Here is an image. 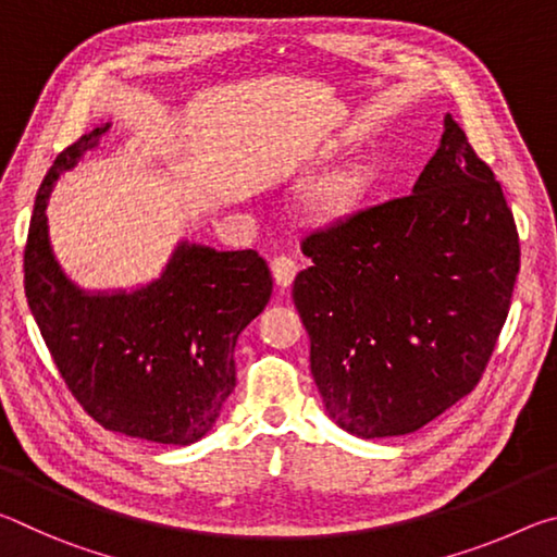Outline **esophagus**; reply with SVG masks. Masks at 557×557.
<instances>
[{"instance_id":"esophagus-1","label":"esophagus","mask_w":557,"mask_h":557,"mask_svg":"<svg viewBox=\"0 0 557 557\" xmlns=\"http://www.w3.org/2000/svg\"><path fill=\"white\" fill-rule=\"evenodd\" d=\"M270 270H272V277H275L277 287H289L292 280H295V275H297V262L287 256H277V258H272Z\"/></svg>"}]
</instances>
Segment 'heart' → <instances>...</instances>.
Returning a JSON list of instances; mask_svg holds the SVG:
<instances>
[{
	"mask_svg": "<svg viewBox=\"0 0 557 557\" xmlns=\"http://www.w3.org/2000/svg\"><path fill=\"white\" fill-rule=\"evenodd\" d=\"M371 184L373 174L369 166H348L344 172L329 176L309 188L305 199H301V211H305L307 221L317 225L344 223L363 209Z\"/></svg>",
	"mask_w": 557,
	"mask_h": 557,
	"instance_id": "1",
	"label": "heart"
}]
</instances>
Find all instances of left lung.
<instances>
[{"label":"left lung","mask_w":557,"mask_h":557,"mask_svg":"<svg viewBox=\"0 0 557 557\" xmlns=\"http://www.w3.org/2000/svg\"><path fill=\"white\" fill-rule=\"evenodd\" d=\"M292 299L329 418L356 437L408 435L482 379L521 248L492 166L451 115L412 194L301 240Z\"/></svg>","instance_id":"1"}]
</instances>
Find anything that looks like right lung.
<instances>
[{"mask_svg": "<svg viewBox=\"0 0 557 557\" xmlns=\"http://www.w3.org/2000/svg\"><path fill=\"white\" fill-rule=\"evenodd\" d=\"M110 122L55 157L36 194L24 289L73 398L106 430L159 445H191L235 388V342L272 295L256 250L182 240L162 275L132 292H86L65 277L46 206L63 172L100 145Z\"/></svg>", "mask_w": 557, "mask_h": 557, "instance_id": "obj_1", "label": "right lung"}]
</instances>
